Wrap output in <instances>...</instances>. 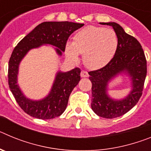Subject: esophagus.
<instances>
[{"label": "esophagus", "mask_w": 151, "mask_h": 151, "mask_svg": "<svg viewBox=\"0 0 151 151\" xmlns=\"http://www.w3.org/2000/svg\"><path fill=\"white\" fill-rule=\"evenodd\" d=\"M81 76L82 78H87V77L89 76V75L86 71H82L81 72Z\"/></svg>", "instance_id": "esophagus-1"}]
</instances>
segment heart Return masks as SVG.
<instances>
[{
  "mask_svg": "<svg viewBox=\"0 0 151 151\" xmlns=\"http://www.w3.org/2000/svg\"><path fill=\"white\" fill-rule=\"evenodd\" d=\"M119 38L113 29L88 26L74 35L73 42L65 46L66 57L76 62L83 54V62L88 69H97L106 66L115 55Z\"/></svg>",
  "mask_w": 151,
  "mask_h": 151,
  "instance_id": "obj_1",
  "label": "heart"
}]
</instances>
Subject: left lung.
<instances>
[{"label":"left lung","instance_id":"left-lung-1","mask_svg":"<svg viewBox=\"0 0 151 151\" xmlns=\"http://www.w3.org/2000/svg\"><path fill=\"white\" fill-rule=\"evenodd\" d=\"M113 27L119 38V45L113 59L103 68L89 72L92 83L91 109L99 116L113 119L129 112L142 94L147 75V61L141 44L125 32L116 22H100ZM126 74L130 79V92L122 99H113L108 94V86L113 79Z\"/></svg>","mask_w":151,"mask_h":151}]
</instances>
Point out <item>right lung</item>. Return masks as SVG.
I'll return each mask as SVG.
<instances>
[{"instance_id":"1","label":"right lung","mask_w":151,"mask_h":151,"mask_svg":"<svg viewBox=\"0 0 151 151\" xmlns=\"http://www.w3.org/2000/svg\"><path fill=\"white\" fill-rule=\"evenodd\" d=\"M83 26L82 23L68 21L44 22L25 36L13 50L8 67L9 87L19 106L31 116L40 119L60 116L66 110L72 91L81 79V70L75 68L68 72H57L49 94L36 101L26 97L17 84L20 62L29 50L42 45L55 47L57 54L62 56L70 35Z\"/></svg>"}]
</instances>
